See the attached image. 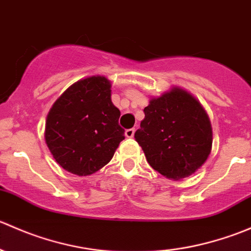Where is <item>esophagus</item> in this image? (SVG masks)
I'll return each instance as SVG.
<instances>
[{
    "mask_svg": "<svg viewBox=\"0 0 251 251\" xmlns=\"http://www.w3.org/2000/svg\"><path fill=\"white\" fill-rule=\"evenodd\" d=\"M133 135H135V128H127V130L125 131V136L127 138H132Z\"/></svg>",
    "mask_w": 251,
    "mask_h": 251,
    "instance_id": "esophagus-1",
    "label": "esophagus"
}]
</instances>
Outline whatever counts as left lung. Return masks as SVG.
Masks as SVG:
<instances>
[{
  "mask_svg": "<svg viewBox=\"0 0 251 251\" xmlns=\"http://www.w3.org/2000/svg\"><path fill=\"white\" fill-rule=\"evenodd\" d=\"M135 133L149 165L170 179L191 176L206 161L212 128L201 103L187 91L173 87L151 98Z\"/></svg>",
  "mask_w": 251,
  "mask_h": 251,
  "instance_id": "left-lung-1",
  "label": "left lung"
}]
</instances>
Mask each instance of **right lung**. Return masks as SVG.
I'll list each match as a JSON object with an SVG mask.
<instances>
[{"label": "right lung", "instance_id": "1", "mask_svg": "<svg viewBox=\"0 0 251 251\" xmlns=\"http://www.w3.org/2000/svg\"><path fill=\"white\" fill-rule=\"evenodd\" d=\"M110 87L104 76L82 78L68 87L50 109L45 140L64 170L78 176L95 174L109 163L125 138Z\"/></svg>", "mask_w": 251, "mask_h": 251}]
</instances>
